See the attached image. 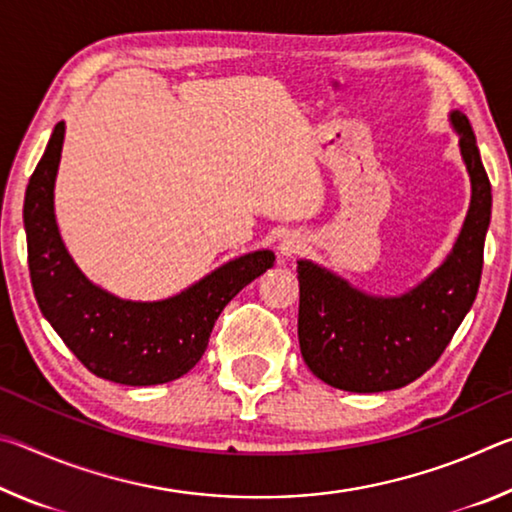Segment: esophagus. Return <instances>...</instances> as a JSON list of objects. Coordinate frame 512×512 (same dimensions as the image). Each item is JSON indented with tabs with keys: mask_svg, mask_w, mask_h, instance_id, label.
I'll use <instances>...</instances> for the list:
<instances>
[{
	"mask_svg": "<svg viewBox=\"0 0 512 512\" xmlns=\"http://www.w3.org/2000/svg\"><path fill=\"white\" fill-rule=\"evenodd\" d=\"M302 246H305V244H302V239L298 235H287V237L282 239L280 250H282L284 255H293V253H298Z\"/></svg>",
	"mask_w": 512,
	"mask_h": 512,
	"instance_id": "34e87169",
	"label": "esophagus"
}]
</instances>
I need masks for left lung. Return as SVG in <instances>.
Here are the masks:
<instances>
[{"mask_svg":"<svg viewBox=\"0 0 512 512\" xmlns=\"http://www.w3.org/2000/svg\"><path fill=\"white\" fill-rule=\"evenodd\" d=\"M452 121L472 178V205L452 255L402 298H370L311 262H298V341L325 384L352 393L395 391L422 377L452 341L476 298L492 187L463 112Z\"/></svg>","mask_w":512,"mask_h":512,"instance_id":"1","label":"left lung"}]
</instances>
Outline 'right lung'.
<instances>
[{"instance_id": "obj_1", "label": "right lung", "mask_w": 512, "mask_h": 512, "mask_svg": "<svg viewBox=\"0 0 512 512\" xmlns=\"http://www.w3.org/2000/svg\"><path fill=\"white\" fill-rule=\"evenodd\" d=\"M63 135L65 124L58 121L24 196L29 273L42 316L101 379L153 386L187 375L201 361L223 307L273 266V253L239 257L162 302H128L101 291L76 268L56 228L54 180Z\"/></svg>"}]
</instances>
